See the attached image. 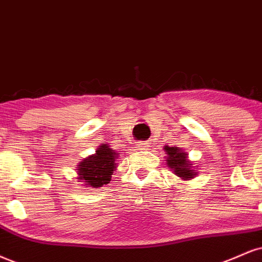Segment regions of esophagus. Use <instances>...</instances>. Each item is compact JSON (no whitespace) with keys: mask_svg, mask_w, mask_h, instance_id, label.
<instances>
[{"mask_svg":"<svg viewBox=\"0 0 262 262\" xmlns=\"http://www.w3.org/2000/svg\"><path fill=\"white\" fill-rule=\"evenodd\" d=\"M137 147L138 150H149L150 143H147V141H139V143L137 144Z\"/></svg>","mask_w":262,"mask_h":262,"instance_id":"obj_1","label":"esophagus"}]
</instances>
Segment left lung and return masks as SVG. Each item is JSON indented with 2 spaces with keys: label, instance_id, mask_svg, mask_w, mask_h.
<instances>
[{
  "label": "left lung",
  "instance_id": "obj_1",
  "mask_svg": "<svg viewBox=\"0 0 262 262\" xmlns=\"http://www.w3.org/2000/svg\"><path fill=\"white\" fill-rule=\"evenodd\" d=\"M167 155V166L172 168L176 176L181 177L183 181L194 178L196 173L193 169V163L188 160V154L177 146L163 147Z\"/></svg>",
  "mask_w": 262,
  "mask_h": 262
}]
</instances>
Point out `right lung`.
Wrapping results in <instances>:
<instances>
[{"label":"right lung","mask_w":262,"mask_h":262,"mask_svg":"<svg viewBox=\"0 0 262 262\" xmlns=\"http://www.w3.org/2000/svg\"><path fill=\"white\" fill-rule=\"evenodd\" d=\"M118 154L107 144H102L96 150L95 155L84 159L77 167L78 179L91 188L102 187L108 184L112 173L116 171V161Z\"/></svg>","instance_id":"1"}]
</instances>
